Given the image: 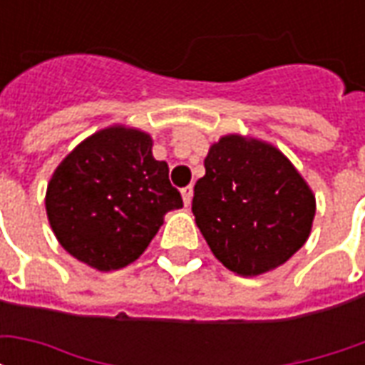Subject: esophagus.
Returning a JSON list of instances; mask_svg holds the SVG:
<instances>
[{
    "instance_id": "1",
    "label": "esophagus",
    "mask_w": 365,
    "mask_h": 365,
    "mask_svg": "<svg viewBox=\"0 0 365 365\" xmlns=\"http://www.w3.org/2000/svg\"><path fill=\"white\" fill-rule=\"evenodd\" d=\"M182 197H183V203H185V205H190L191 197H193V187H191V185H187V187H183V190H182Z\"/></svg>"
}]
</instances>
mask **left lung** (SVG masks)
<instances>
[{"label":"left lung","instance_id":"8db88e82","mask_svg":"<svg viewBox=\"0 0 365 365\" xmlns=\"http://www.w3.org/2000/svg\"><path fill=\"white\" fill-rule=\"evenodd\" d=\"M191 211L217 260L240 275H260L305 245L314 197L277 148L229 135L207 154Z\"/></svg>","mask_w":365,"mask_h":365}]
</instances>
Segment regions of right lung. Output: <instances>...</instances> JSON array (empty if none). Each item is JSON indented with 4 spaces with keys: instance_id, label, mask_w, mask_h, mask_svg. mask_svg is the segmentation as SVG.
I'll list each match as a JSON object with an SVG mask.
<instances>
[{
    "instance_id": "1",
    "label": "right lung",
    "mask_w": 365,
    "mask_h": 365,
    "mask_svg": "<svg viewBox=\"0 0 365 365\" xmlns=\"http://www.w3.org/2000/svg\"><path fill=\"white\" fill-rule=\"evenodd\" d=\"M168 174L140 130L111 127L90 136L56 168L46 190L58 242L101 272L128 266L150 245L164 215L183 207Z\"/></svg>"
}]
</instances>
